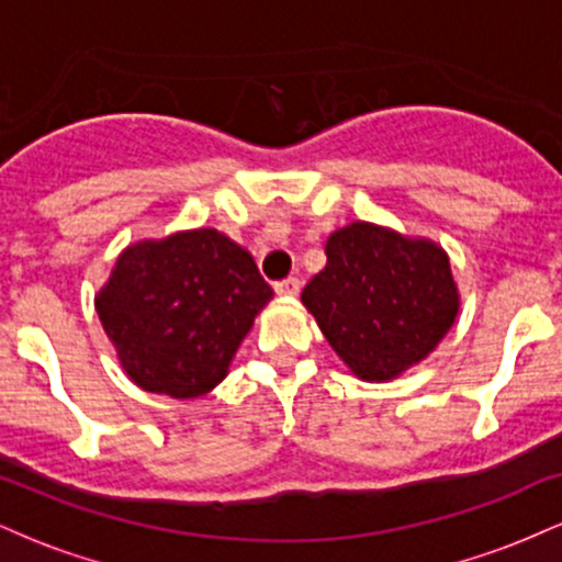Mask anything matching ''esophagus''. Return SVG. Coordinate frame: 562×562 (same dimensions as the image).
I'll return each mask as SVG.
<instances>
[{
    "instance_id": "obj_1",
    "label": "esophagus",
    "mask_w": 562,
    "mask_h": 562,
    "mask_svg": "<svg viewBox=\"0 0 562 562\" xmlns=\"http://www.w3.org/2000/svg\"><path fill=\"white\" fill-rule=\"evenodd\" d=\"M274 290H277V295H282V299H293V295H299L301 280L299 277H285V280L274 282Z\"/></svg>"
}]
</instances>
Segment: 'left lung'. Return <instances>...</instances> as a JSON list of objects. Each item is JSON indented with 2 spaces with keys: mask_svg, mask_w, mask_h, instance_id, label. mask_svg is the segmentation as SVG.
<instances>
[{
  "mask_svg": "<svg viewBox=\"0 0 562 562\" xmlns=\"http://www.w3.org/2000/svg\"><path fill=\"white\" fill-rule=\"evenodd\" d=\"M327 263L303 288L340 362L367 383H389L436 351L460 314L447 250L372 222L330 232Z\"/></svg>",
  "mask_w": 562,
  "mask_h": 562,
  "instance_id": "1",
  "label": "left lung"
}]
</instances>
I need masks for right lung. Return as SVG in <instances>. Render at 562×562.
Returning <instances> with one entry per match:
<instances>
[{
	"mask_svg": "<svg viewBox=\"0 0 562 562\" xmlns=\"http://www.w3.org/2000/svg\"><path fill=\"white\" fill-rule=\"evenodd\" d=\"M272 295L243 245L200 227L126 245L94 308L126 378L184 402L227 378Z\"/></svg>",
	"mask_w": 562,
	"mask_h": 562,
	"instance_id": "obj_1",
	"label": "right lung"
}]
</instances>
